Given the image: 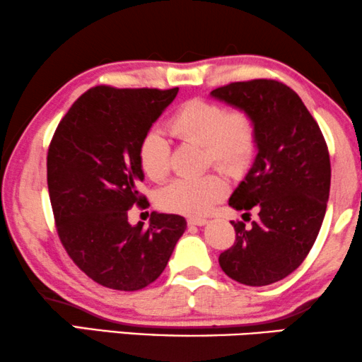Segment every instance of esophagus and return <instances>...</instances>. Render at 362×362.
Returning a JSON list of instances; mask_svg holds the SVG:
<instances>
[{
    "label": "esophagus",
    "instance_id": "34e87169",
    "mask_svg": "<svg viewBox=\"0 0 362 362\" xmlns=\"http://www.w3.org/2000/svg\"><path fill=\"white\" fill-rule=\"evenodd\" d=\"M208 223V220H205V218H190L188 220V225L190 226H205Z\"/></svg>",
    "mask_w": 362,
    "mask_h": 362
}]
</instances>
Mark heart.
<instances>
[{"instance_id":"b5f03b06","label":"heart","mask_w":362,"mask_h":362,"mask_svg":"<svg viewBox=\"0 0 362 362\" xmlns=\"http://www.w3.org/2000/svg\"><path fill=\"white\" fill-rule=\"evenodd\" d=\"M169 131L177 139L203 146L205 162L239 174L251 162L257 144L252 116L244 110L226 108L215 101L190 100L183 103L169 121ZM137 160L151 180H164L170 172V144L159 131L142 136ZM228 183L220 174L197 179H177L157 195L162 210L185 216H203L225 198Z\"/></svg>"}]
</instances>
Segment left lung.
I'll list each match as a JSON object with an SVG mask.
<instances>
[{
	"mask_svg": "<svg viewBox=\"0 0 362 362\" xmlns=\"http://www.w3.org/2000/svg\"><path fill=\"white\" fill-rule=\"evenodd\" d=\"M210 95L251 115L257 132L256 159L230 206H256L259 220L251 230L231 221L236 241L218 261L239 284L279 282L303 262L322 228L332 182L327 142L300 96L281 81H234Z\"/></svg>",
	"mask_w": 362,
	"mask_h": 362,
	"instance_id": "8db88e82",
	"label": "left lung"
}]
</instances>
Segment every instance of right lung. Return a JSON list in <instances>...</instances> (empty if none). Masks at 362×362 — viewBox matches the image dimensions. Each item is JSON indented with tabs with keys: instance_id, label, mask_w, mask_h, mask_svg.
<instances>
[{
	"instance_id": "right-lung-1",
	"label": "right lung",
	"mask_w": 362,
	"mask_h": 362,
	"mask_svg": "<svg viewBox=\"0 0 362 362\" xmlns=\"http://www.w3.org/2000/svg\"><path fill=\"white\" fill-rule=\"evenodd\" d=\"M179 88L85 91L60 121L47 154V185L65 251L90 279L134 290L164 271L187 221L152 213L149 226L129 225L128 211L146 200L137 147L175 100Z\"/></svg>"
}]
</instances>
